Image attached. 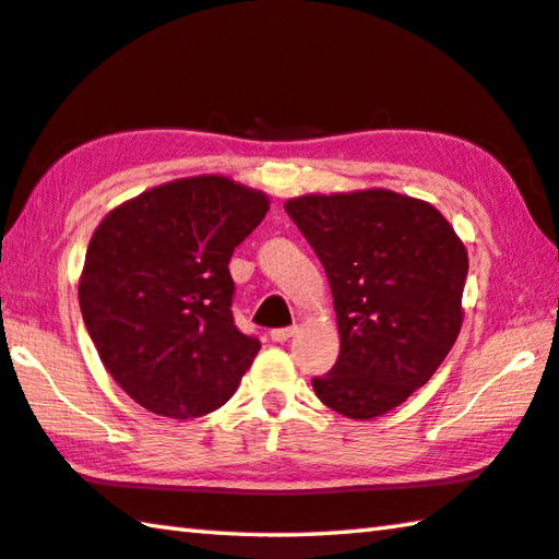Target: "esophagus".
<instances>
[{
    "mask_svg": "<svg viewBox=\"0 0 559 559\" xmlns=\"http://www.w3.org/2000/svg\"><path fill=\"white\" fill-rule=\"evenodd\" d=\"M293 333H296V328H276L271 330V340L273 343H286V340L293 337Z\"/></svg>",
    "mask_w": 559,
    "mask_h": 559,
    "instance_id": "1",
    "label": "esophagus"
}]
</instances>
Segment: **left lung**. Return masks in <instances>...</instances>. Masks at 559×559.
<instances>
[{"label": "left lung", "mask_w": 559, "mask_h": 559, "mask_svg": "<svg viewBox=\"0 0 559 559\" xmlns=\"http://www.w3.org/2000/svg\"><path fill=\"white\" fill-rule=\"evenodd\" d=\"M286 212L328 273L340 355L318 400L374 419L427 384L463 323L466 246L437 206L392 189L293 197Z\"/></svg>", "instance_id": "8db88e82"}]
</instances>
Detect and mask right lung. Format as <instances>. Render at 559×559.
<instances>
[{"label": "right lung", "mask_w": 559, "mask_h": 559, "mask_svg": "<svg viewBox=\"0 0 559 559\" xmlns=\"http://www.w3.org/2000/svg\"><path fill=\"white\" fill-rule=\"evenodd\" d=\"M269 197L224 175L182 177L110 210L79 278L83 323L130 400L194 419L239 386L261 349L234 325L229 261Z\"/></svg>", "instance_id": "obj_1"}]
</instances>
